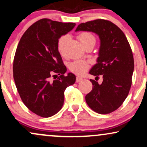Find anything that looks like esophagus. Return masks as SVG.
Masks as SVG:
<instances>
[{"label":"esophagus","instance_id":"esophagus-1","mask_svg":"<svg viewBox=\"0 0 147 147\" xmlns=\"http://www.w3.org/2000/svg\"><path fill=\"white\" fill-rule=\"evenodd\" d=\"M82 77H77V78H76V82H77V83H78V82H81V81L82 80Z\"/></svg>","mask_w":147,"mask_h":147}]
</instances>
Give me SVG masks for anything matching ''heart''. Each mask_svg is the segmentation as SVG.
Instances as JSON below:
<instances>
[{
    "label": "heart",
    "instance_id": "heart-1",
    "mask_svg": "<svg viewBox=\"0 0 147 147\" xmlns=\"http://www.w3.org/2000/svg\"><path fill=\"white\" fill-rule=\"evenodd\" d=\"M78 38L84 46L89 43H95V36L92 34L88 32H84L79 34L78 35ZM69 39H70V36L68 35L62 36L59 39L58 43H57V48H58L59 52L61 55H63L65 52V47H66ZM69 68H70V71L76 75H82L88 70L89 65L87 62L84 61L77 60L70 63L69 65Z\"/></svg>",
    "mask_w": 147,
    "mask_h": 147
}]
</instances>
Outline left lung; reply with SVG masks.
<instances>
[{"label":"left lung","instance_id":"left-lung-1","mask_svg":"<svg viewBox=\"0 0 147 147\" xmlns=\"http://www.w3.org/2000/svg\"><path fill=\"white\" fill-rule=\"evenodd\" d=\"M75 31L92 32L99 37L97 63L89 73L96 77L102 75L103 82L99 84L90 79L92 89L86 102L97 113H111L122 105L132 84L134 59L129 41L120 28L104 19L81 23Z\"/></svg>","mask_w":147,"mask_h":147}]
</instances>
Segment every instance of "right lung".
Here are the masks:
<instances>
[{
    "instance_id": "add662e5",
    "label": "right lung",
    "mask_w": 147,
    "mask_h": 147,
    "mask_svg": "<svg viewBox=\"0 0 147 147\" xmlns=\"http://www.w3.org/2000/svg\"><path fill=\"white\" fill-rule=\"evenodd\" d=\"M75 25L43 18L25 32L18 44L13 64L15 84L23 104L42 117L61 109L64 91L75 82L74 74L65 75L66 67L57 48L59 38Z\"/></svg>"
}]
</instances>
